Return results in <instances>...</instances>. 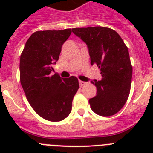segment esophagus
I'll use <instances>...</instances> for the list:
<instances>
[{
    "instance_id": "34e87169",
    "label": "esophagus",
    "mask_w": 153,
    "mask_h": 153,
    "mask_svg": "<svg viewBox=\"0 0 153 153\" xmlns=\"http://www.w3.org/2000/svg\"><path fill=\"white\" fill-rule=\"evenodd\" d=\"M79 86H80L81 87L86 84V82H83V81H82V80H79Z\"/></svg>"
}]
</instances>
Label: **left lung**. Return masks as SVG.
Returning <instances> with one entry per match:
<instances>
[{"label": "left lung", "mask_w": 153, "mask_h": 153, "mask_svg": "<svg viewBox=\"0 0 153 153\" xmlns=\"http://www.w3.org/2000/svg\"><path fill=\"white\" fill-rule=\"evenodd\" d=\"M74 34L87 44L91 65L100 70L102 80L93 83L97 96L89 100L92 110L109 117L123 107L129 95L132 67L129 51L121 36L104 27L73 28Z\"/></svg>", "instance_id": "obj_1"}]
</instances>
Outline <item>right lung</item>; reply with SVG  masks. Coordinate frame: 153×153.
<instances>
[{
    "label": "right lung",
    "instance_id": "right-lung-1",
    "mask_svg": "<svg viewBox=\"0 0 153 153\" xmlns=\"http://www.w3.org/2000/svg\"><path fill=\"white\" fill-rule=\"evenodd\" d=\"M72 30H39L31 34L20 60V80L31 107L42 118L58 122L72 109L79 89L76 76L63 79L53 74V64L59 59L61 47Z\"/></svg>",
    "mask_w": 153,
    "mask_h": 153
}]
</instances>
